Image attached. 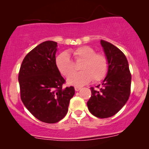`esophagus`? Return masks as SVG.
Returning <instances> with one entry per match:
<instances>
[{"mask_svg":"<svg viewBox=\"0 0 149 149\" xmlns=\"http://www.w3.org/2000/svg\"><path fill=\"white\" fill-rule=\"evenodd\" d=\"M80 89H81V88H80V87H75V90L76 91H79Z\"/></svg>","mask_w":149,"mask_h":149,"instance_id":"esophagus-1","label":"esophagus"}]
</instances>
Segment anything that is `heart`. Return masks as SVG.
Instances as JSON below:
<instances>
[{"label": "heart", "mask_w": 149, "mask_h": 149, "mask_svg": "<svg viewBox=\"0 0 149 149\" xmlns=\"http://www.w3.org/2000/svg\"><path fill=\"white\" fill-rule=\"evenodd\" d=\"M76 63H80L79 73L71 76L76 71L74 63L71 60L67 52L60 53L56 57L55 64L57 69L63 76L68 77L69 85L82 86L92 79L95 82L103 80L109 70V63L107 57L103 54H96V52L90 46H82L71 51Z\"/></svg>", "instance_id": "b5f03b06"}]
</instances>
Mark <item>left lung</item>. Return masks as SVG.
Segmentation results:
<instances>
[{"mask_svg":"<svg viewBox=\"0 0 149 149\" xmlns=\"http://www.w3.org/2000/svg\"><path fill=\"white\" fill-rule=\"evenodd\" d=\"M100 43L109 63V70L100 90L97 91L91 88L92 95L87 104L92 115L107 118L117 113L127 102L130 95L131 74L123 52L105 40H101Z\"/></svg>","mask_w":149,"mask_h":149,"instance_id":"left-lung-1","label":"left lung"}]
</instances>
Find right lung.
<instances>
[{"label":"right lung","instance_id":"obj_1","mask_svg":"<svg viewBox=\"0 0 149 149\" xmlns=\"http://www.w3.org/2000/svg\"><path fill=\"white\" fill-rule=\"evenodd\" d=\"M57 42L47 40L39 44L22 61L19 83L25 107L39 120L55 123L64 118L74 88H62L65 80L57 69L55 54Z\"/></svg>","mask_w":149,"mask_h":149}]
</instances>
